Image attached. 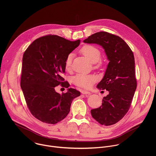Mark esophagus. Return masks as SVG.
Segmentation results:
<instances>
[{"instance_id":"1","label":"esophagus","mask_w":156,"mask_h":156,"mask_svg":"<svg viewBox=\"0 0 156 156\" xmlns=\"http://www.w3.org/2000/svg\"><path fill=\"white\" fill-rule=\"evenodd\" d=\"M81 93L82 94H84V95H90V92H89V91H88V90H81Z\"/></svg>"}]
</instances>
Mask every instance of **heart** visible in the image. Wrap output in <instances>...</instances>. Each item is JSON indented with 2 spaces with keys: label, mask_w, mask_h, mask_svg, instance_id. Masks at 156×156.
<instances>
[{
  "label": "heart",
  "mask_w": 156,
  "mask_h": 156,
  "mask_svg": "<svg viewBox=\"0 0 156 156\" xmlns=\"http://www.w3.org/2000/svg\"><path fill=\"white\" fill-rule=\"evenodd\" d=\"M82 53L85 56V58L91 63L97 62L100 58V51L98 48L94 45H84L80 50ZM73 54L71 53L67 56L66 61V68L69 69L72 63ZM97 77L92 74H77L73 77V82L76 85L85 88H89L97 80Z\"/></svg>",
  "instance_id": "heart-1"
}]
</instances>
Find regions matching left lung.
Listing matches in <instances>:
<instances>
[{"instance_id":"8db88e82","label":"left lung","mask_w":156,"mask_h":156,"mask_svg":"<svg viewBox=\"0 0 156 156\" xmlns=\"http://www.w3.org/2000/svg\"><path fill=\"white\" fill-rule=\"evenodd\" d=\"M83 42L103 47L109 63L98 89H106L102 106L90 111L92 116L100 124L111 126L121 120L130 107L137 87L133 53L119 37L106 32L94 34Z\"/></svg>"}]
</instances>
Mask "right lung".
<instances>
[{
  "label": "right lung",
  "mask_w": 156,
  "mask_h": 156,
  "mask_svg": "<svg viewBox=\"0 0 156 156\" xmlns=\"http://www.w3.org/2000/svg\"><path fill=\"white\" fill-rule=\"evenodd\" d=\"M80 43V40L71 41L47 35L35 40L24 53L21 88L29 111L43 122L55 124L64 119L73 99L80 95L73 88L62 94L55 90L59 84L69 87L61 75L66 71L67 56Z\"/></svg>",
  "instance_id": "add662e5"
}]
</instances>
